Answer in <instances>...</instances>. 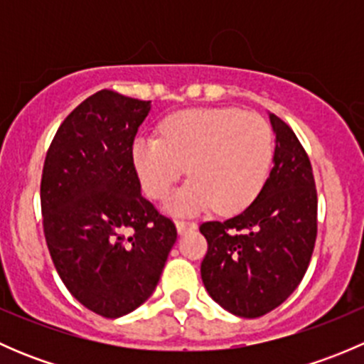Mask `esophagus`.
Masks as SVG:
<instances>
[{"mask_svg":"<svg viewBox=\"0 0 364 364\" xmlns=\"http://www.w3.org/2000/svg\"><path fill=\"white\" fill-rule=\"evenodd\" d=\"M176 229H178L179 234H186V232H190V230H196L197 223L185 222V220H178V222H176Z\"/></svg>","mask_w":364,"mask_h":364,"instance_id":"1","label":"esophagus"}]
</instances>
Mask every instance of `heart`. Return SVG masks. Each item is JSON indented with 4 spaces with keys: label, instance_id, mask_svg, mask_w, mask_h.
Returning <instances> with one entry per match:
<instances>
[{
    "label": "heart",
    "instance_id": "heart-1",
    "mask_svg": "<svg viewBox=\"0 0 364 364\" xmlns=\"http://www.w3.org/2000/svg\"><path fill=\"white\" fill-rule=\"evenodd\" d=\"M161 135H139L132 161L146 193L164 199L190 171V179L165 208L196 215L216 204L218 211L247 208L269 176L274 139L269 123L234 107L190 109L167 117Z\"/></svg>",
    "mask_w": 364,
    "mask_h": 364
}]
</instances>
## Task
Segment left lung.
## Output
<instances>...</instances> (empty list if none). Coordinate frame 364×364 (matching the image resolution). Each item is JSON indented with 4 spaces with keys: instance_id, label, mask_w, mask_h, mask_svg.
<instances>
[{
    "instance_id": "obj_1",
    "label": "left lung",
    "mask_w": 364,
    "mask_h": 364,
    "mask_svg": "<svg viewBox=\"0 0 364 364\" xmlns=\"http://www.w3.org/2000/svg\"><path fill=\"white\" fill-rule=\"evenodd\" d=\"M273 168L245 211L199 227L208 240L200 277L208 294L237 317L280 306L303 280L317 237V192L296 134L269 112Z\"/></svg>"
}]
</instances>
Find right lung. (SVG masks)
<instances>
[{
  "mask_svg": "<svg viewBox=\"0 0 364 364\" xmlns=\"http://www.w3.org/2000/svg\"><path fill=\"white\" fill-rule=\"evenodd\" d=\"M151 102L102 90L68 114L46 156L43 234L70 294L117 318L155 291L178 240L141 193L132 144Z\"/></svg>",
  "mask_w": 364,
  "mask_h": 364,
  "instance_id": "obj_1",
  "label": "right lung"
}]
</instances>
